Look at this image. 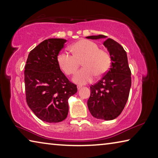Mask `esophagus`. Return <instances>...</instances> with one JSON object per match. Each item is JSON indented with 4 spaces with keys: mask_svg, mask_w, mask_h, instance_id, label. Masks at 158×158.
Masks as SVG:
<instances>
[{
    "mask_svg": "<svg viewBox=\"0 0 158 158\" xmlns=\"http://www.w3.org/2000/svg\"><path fill=\"white\" fill-rule=\"evenodd\" d=\"M81 89V85H77V89H78V90H80Z\"/></svg>",
    "mask_w": 158,
    "mask_h": 158,
    "instance_id": "esophagus-1",
    "label": "esophagus"
}]
</instances>
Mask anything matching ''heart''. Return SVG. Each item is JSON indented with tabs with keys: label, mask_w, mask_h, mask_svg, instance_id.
<instances>
[{
	"label": "heart",
	"mask_w": 158,
	"mask_h": 158,
	"mask_svg": "<svg viewBox=\"0 0 158 158\" xmlns=\"http://www.w3.org/2000/svg\"><path fill=\"white\" fill-rule=\"evenodd\" d=\"M71 54L66 51L58 53L57 62L60 69L67 75L75 73L82 61L84 68L77 72L73 78V82L79 85H85L91 82L95 75L100 77L105 74L110 68L111 59L105 50L100 49L95 42L81 40L73 44Z\"/></svg>",
	"instance_id": "1"
}]
</instances>
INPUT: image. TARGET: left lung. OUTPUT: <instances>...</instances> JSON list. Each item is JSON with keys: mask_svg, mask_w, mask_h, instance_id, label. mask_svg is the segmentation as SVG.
<instances>
[{"mask_svg": "<svg viewBox=\"0 0 158 158\" xmlns=\"http://www.w3.org/2000/svg\"><path fill=\"white\" fill-rule=\"evenodd\" d=\"M86 38L106 39L103 44L111 56V67L102 79L90 87V96L87 105L93 117L111 121L121 114L129 97L131 71L127 53L121 44L103 35Z\"/></svg>", "mask_w": 158, "mask_h": 158, "instance_id": "left-lung-1", "label": "left lung"}]
</instances>
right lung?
Instances as JSON below:
<instances>
[{
	"label": "right lung",
	"instance_id": "obj_1",
	"mask_svg": "<svg viewBox=\"0 0 158 158\" xmlns=\"http://www.w3.org/2000/svg\"><path fill=\"white\" fill-rule=\"evenodd\" d=\"M66 40H45L31 51L26 61L24 82L26 102L34 114L47 123L65 120L69 111L68 99L77 92L57 62Z\"/></svg>",
	"mask_w": 158,
	"mask_h": 158
}]
</instances>
